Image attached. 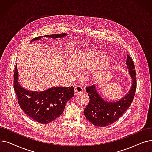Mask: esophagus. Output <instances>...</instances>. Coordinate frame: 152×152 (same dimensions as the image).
<instances>
[{
  "instance_id": "34e87169",
  "label": "esophagus",
  "mask_w": 152,
  "mask_h": 152,
  "mask_svg": "<svg viewBox=\"0 0 152 152\" xmlns=\"http://www.w3.org/2000/svg\"><path fill=\"white\" fill-rule=\"evenodd\" d=\"M75 92L76 94H80L83 92V88L81 86H76L75 87Z\"/></svg>"
}]
</instances>
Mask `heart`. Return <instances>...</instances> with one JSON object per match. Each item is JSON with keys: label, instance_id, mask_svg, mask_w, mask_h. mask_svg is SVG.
<instances>
[{"label": "heart", "instance_id": "heart-1", "mask_svg": "<svg viewBox=\"0 0 152 152\" xmlns=\"http://www.w3.org/2000/svg\"><path fill=\"white\" fill-rule=\"evenodd\" d=\"M109 61L108 55L100 50L89 49L77 53L76 56V64L69 67L72 73L76 74L77 70L81 71H91L99 67L106 65ZM102 69L95 70L91 74L90 77L95 79L98 77Z\"/></svg>", "mask_w": 152, "mask_h": 152}]
</instances>
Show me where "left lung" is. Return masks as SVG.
I'll return each instance as SVG.
<instances>
[{
	"instance_id": "obj_1",
	"label": "left lung",
	"mask_w": 152,
	"mask_h": 152,
	"mask_svg": "<svg viewBox=\"0 0 152 152\" xmlns=\"http://www.w3.org/2000/svg\"><path fill=\"white\" fill-rule=\"evenodd\" d=\"M126 64L129 70L132 84L131 90L124 97L116 102H109L103 100L97 92L95 86L87 87L89 102L84 110V114L94 126L105 127L118 121L129 108L133 101L137 88V79L134 62L129 55L127 56Z\"/></svg>"
}]
</instances>
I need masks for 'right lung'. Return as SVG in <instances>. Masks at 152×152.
Wrapping results in <instances>:
<instances>
[{
	"label": "right lung",
	"mask_w": 152,
	"mask_h": 152,
	"mask_svg": "<svg viewBox=\"0 0 152 152\" xmlns=\"http://www.w3.org/2000/svg\"><path fill=\"white\" fill-rule=\"evenodd\" d=\"M66 34L45 35L43 37L58 38ZM42 36L34 38L32 41L40 39ZM13 87L20 108L35 121L47 124L57 118L65 109L66 102L73 97L74 87H55L43 92H32L21 87L18 83L17 65L13 75Z\"/></svg>",
	"instance_id": "right-lung-1"
}]
</instances>
